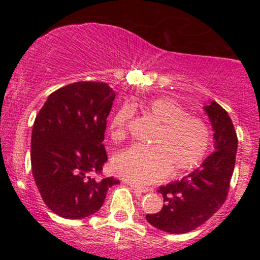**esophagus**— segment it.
I'll return each instance as SVG.
<instances>
[{
  "mask_svg": "<svg viewBox=\"0 0 260 260\" xmlns=\"http://www.w3.org/2000/svg\"><path fill=\"white\" fill-rule=\"evenodd\" d=\"M129 186H131V188H132V190H135L137 193L148 192V191H149V188L142 187V186H138V185H135V183H129Z\"/></svg>",
  "mask_w": 260,
  "mask_h": 260,
  "instance_id": "34e87169",
  "label": "esophagus"
}]
</instances>
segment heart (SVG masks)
Masks as SVG:
<instances>
[{"mask_svg": "<svg viewBox=\"0 0 260 260\" xmlns=\"http://www.w3.org/2000/svg\"><path fill=\"white\" fill-rule=\"evenodd\" d=\"M143 112L158 129L152 137L151 148L133 146L113 157L112 166L118 176L133 183H152L170 176L192 171L205 159L211 145V131L200 117L190 115L179 102L156 98ZM133 111L129 106L118 109L109 122V136L114 142L127 137Z\"/></svg>", "mask_w": 260, "mask_h": 260, "instance_id": "1", "label": "heart"}]
</instances>
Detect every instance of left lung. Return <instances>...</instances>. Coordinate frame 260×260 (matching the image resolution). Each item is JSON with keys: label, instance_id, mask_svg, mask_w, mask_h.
Returning <instances> with one entry per match:
<instances>
[{"label": "left lung", "instance_id": "left-lung-1", "mask_svg": "<svg viewBox=\"0 0 260 260\" xmlns=\"http://www.w3.org/2000/svg\"><path fill=\"white\" fill-rule=\"evenodd\" d=\"M214 129L215 151L206 157L201 167L188 176L161 186L164 208L156 214H147V221L171 234H183L203 225L226 200L238 137L232 119L221 106L212 101L205 107Z\"/></svg>", "mask_w": 260, "mask_h": 260}]
</instances>
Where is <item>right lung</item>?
<instances>
[{
	"label": "right lung",
	"mask_w": 260,
	"mask_h": 260,
	"mask_svg": "<svg viewBox=\"0 0 260 260\" xmlns=\"http://www.w3.org/2000/svg\"><path fill=\"white\" fill-rule=\"evenodd\" d=\"M115 94L107 83L77 81L57 89L35 118L31 167L44 203L67 219H83L102 208L119 183L101 177L107 162L104 132Z\"/></svg>",
	"instance_id": "1"
}]
</instances>
